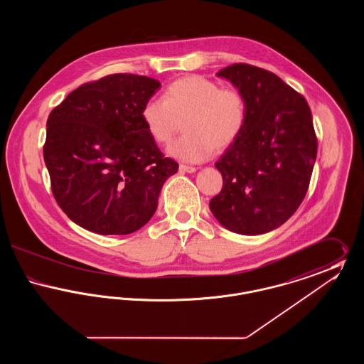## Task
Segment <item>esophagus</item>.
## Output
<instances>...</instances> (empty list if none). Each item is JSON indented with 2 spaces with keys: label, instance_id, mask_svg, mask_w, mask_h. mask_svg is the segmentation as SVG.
Here are the masks:
<instances>
[{
  "label": "esophagus",
  "instance_id": "1",
  "mask_svg": "<svg viewBox=\"0 0 364 364\" xmlns=\"http://www.w3.org/2000/svg\"><path fill=\"white\" fill-rule=\"evenodd\" d=\"M178 169H180V172H186V173H193V172H196V168L188 166V165H180Z\"/></svg>",
  "mask_w": 364,
  "mask_h": 364
}]
</instances>
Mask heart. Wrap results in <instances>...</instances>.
<instances>
[{
	"label": "heart",
	"mask_w": 364,
	"mask_h": 364,
	"mask_svg": "<svg viewBox=\"0 0 364 364\" xmlns=\"http://www.w3.org/2000/svg\"><path fill=\"white\" fill-rule=\"evenodd\" d=\"M242 94L203 76H187L166 87L162 100H150L141 120L150 136L166 144L183 122V136L169 146L171 156L186 162H203L215 150H225L242 135L245 125Z\"/></svg>",
	"instance_id": "b5f03b06"
}]
</instances>
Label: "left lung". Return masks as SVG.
I'll return each instance as SVG.
<instances>
[{
    "label": "left lung",
    "mask_w": 364,
    "mask_h": 364,
    "mask_svg": "<svg viewBox=\"0 0 364 364\" xmlns=\"http://www.w3.org/2000/svg\"><path fill=\"white\" fill-rule=\"evenodd\" d=\"M217 76L239 90L247 117L215 164L224 184L210 210L228 230L267 233L294 215L309 190L318 149L311 110L273 72L233 64Z\"/></svg>",
    "instance_id": "obj_1"
}]
</instances>
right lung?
<instances>
[{
  "label": "right lung",
  "instance_id": "obj_1",
  "mask_svg": "<svg viewBox=\"0 0 364 364\" xmlns=\"http://www.w3.org/2000/svg\"><path fill=\"white\" fill-rule=\"evenodd\" d=\"M161 83L114 73L77 87L48 119L43 158L58 206L98 235H129L156 213L178 164L165 158L141 120Z\"/></svg>",
  "mask_w": 364,
  "mask_h": 364
}]
</instances>
